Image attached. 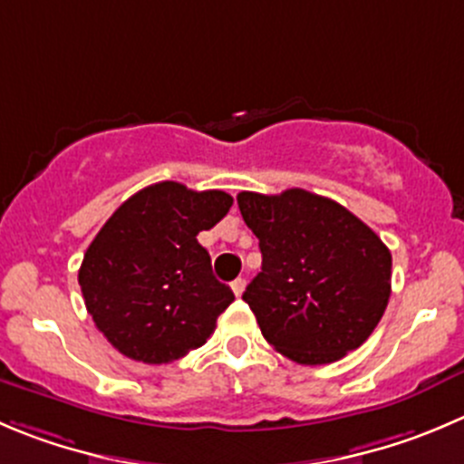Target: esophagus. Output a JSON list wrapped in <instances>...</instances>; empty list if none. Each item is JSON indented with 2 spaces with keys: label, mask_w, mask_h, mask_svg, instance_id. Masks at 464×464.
Segmentation results:
<instances>
[{
  "label": "esophagus",
  "mask_w": 464,
  "mask_h": 464,
  "mask_svg": "<svg viewBox=\"0 0 464 464\" xmlns=\"http://www.w3.org/2000/svg\"><path fill=\"white\" fill-rule=\"evenodd\" d=\"M244 289H246V280L244 277H237V280L232 282V291H235V295L244 294Z\"/></svg>",
  "instance_id": "esophagus-1"
}]
</instances>
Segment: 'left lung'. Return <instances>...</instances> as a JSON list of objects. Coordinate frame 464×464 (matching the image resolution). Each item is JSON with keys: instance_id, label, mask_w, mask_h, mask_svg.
I'll return each instance as SVG.
<instances>
[{"instance_id": "obj_1", "label": "left lung", "mask_w": 464, "mask_h": 464, "mask_svg": "<svg viewBox=\"0 0 464 464\" xmlns=\"http://www.w3.org/2000/svg\"><path fill=\"white\" fill-rule=\"evenodd\" d=\"M237 202L262 250L244 301L264 339L298 364H328L367 342L392 291V253L381 237L305 188L241 191Z\"/></svg>"}]
</instances>
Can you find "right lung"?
Returning <instances> with one entry per match:
<instances>
[{
    "label": "right lung",
    "mask_w": 464,
    "mask_h": 464,
    "mask_svg": "<svg viewBox=\"0 0 464 464\" xmlns=\"http://www.w3.org/2000/svg\"><path fill=\"white\" fill-rule=\"evenodd\" d=\"M229 207L225 191L159 182L122 202L97 232L79 286L97 330L122 355L169 364L211 337L235 294L214 277L198 235Z\"/></svg>",
    "instance_id": "right-lung-1"
}]
</instances>
